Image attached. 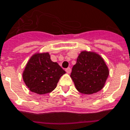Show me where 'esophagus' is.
<instances>
[{"mask_svg": "<svg viewBox=\"0 0 130 130\" xmlns=\"http://www.w3.org/2000/svg\"><path fill=\"white\" fill-rule=\"evenodd\" d=\"M65 71H66V72L68 73V74H70V73H71V68H67V69L65 70Z\"/></svg>", "mask_w": 130, "mask_h": 130, "instance_id": "1", "label": "esophagus"}]
</instances>
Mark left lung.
Listing matches in <instances>:
<instances>
[{
    "instance_id": "8db88e82",
    "label": "left lung",
    "mask_w": 130,
    "mask_h": 130,
    "mask_svg": "<svg viewBox=\"0 0 130 130\" xmlns=\"http://www.w3.org/2000/svg\"><path fill=\"white\" fill-rule=\"evenodd\" d=\"M109 72L105 60L99 54L83 51L73 66L70 76L78 92L92 94L103 88Z\"/></svg>"
}]
</instances>
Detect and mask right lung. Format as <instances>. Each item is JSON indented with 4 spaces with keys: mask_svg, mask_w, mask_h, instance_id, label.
Segmentation results:
<instances>
[{
    "mask_svg": "<svg viewBox=\"0 0 130 130\" xmlns=\"http://www.w3.org/2000/svg\"><path fill=\"white\" fill-rule=\"evenodd\" d=\"M65 74L57 62L52 61L49 53H36L26 64L23 78L31 92L45 94L55 89Z\"/></svg>",
    "mask_w": 130,
    "mask_h": 130,
    "instance_id": "1",
    "label": "right lung"
}]
</instances>
